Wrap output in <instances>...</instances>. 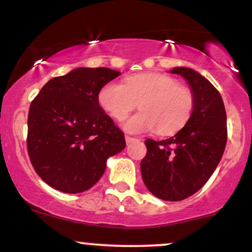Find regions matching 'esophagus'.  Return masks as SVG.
I'll list each match as a JSON object with an SVG mask.
<instances>
[{"label":"esophagus","mask_w":252,"mask_h":252,"mask_svg":"<svg viewBox=\"0 0 252 252\" xmlns=\"http://www.w3.org/2000/svg\"><path fill=\"white\" fill-rule=\"evenodd\" d=\"M125 140H126V143L127 145H129V143H132V142H134L135 141V138H132V136H129V135H125Z\"/></svg>","instance_id":"obj_1"}]
</instances>
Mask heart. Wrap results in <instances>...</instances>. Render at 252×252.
<instances>
[{
    "label": "heart",
    "instance_id": "obj_1",
    "mask_svg": "<svg viewBox=\"0 0 252 252\" xmlns=\"http://www.w3.org/2000/svg\"><path fill=\"white\" fill-rule=\"evenodd\" d=\"M98 99L116 120L125 119L139 103L141 111L124 123L127 132L135 134L156 130L159 135H171L186 125L194 107L192 91L161 73L132 75L124 84L107 83Z\"/></svg>",
    "mask_w": 252,
    "mask_h": 252
}]
</instances>
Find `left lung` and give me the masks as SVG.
I'll return each instance as SVG.
<instances>
[{
    "mask_svg": "<svg viewBox=\"0 0 252 252\" xmlns=\"http://www.w3.org/2000/svg\"><path fill=\"white\" fill-rule=\"evenodd\" d=\"M170 73L188 81L193 112L171 138L146 140L147 154L140 168L149 192L162 200L179 201L200 190L217 169L227 143V116L220 93L207 78L185 67Z\"/></svg>",
    "mask_w": 252,
    "mask_h": 252,
    "instance_id": "obj_1",
    "label": "left lung"
}]
</instances>
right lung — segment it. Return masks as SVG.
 Returning <instances> with one entry per match:
<instances>
[{"mask_svg": "<svg viewBox=\"0 0 252 252\" xmlns=\"http://www.w3.org/2000/svg\"><path fill=\"white\" fill-rule=\"evenodd\" d=\"M110 68H76L52 78L32 100L28 153L35 172L55 190L81 193L102 177L106 159L125 148V136L98 103L118 77Z\"/></svg>", "mask_w": 252, "mask_h": 252, "instance_id": "obj_1", "label": "right lung"}]
</instances>
